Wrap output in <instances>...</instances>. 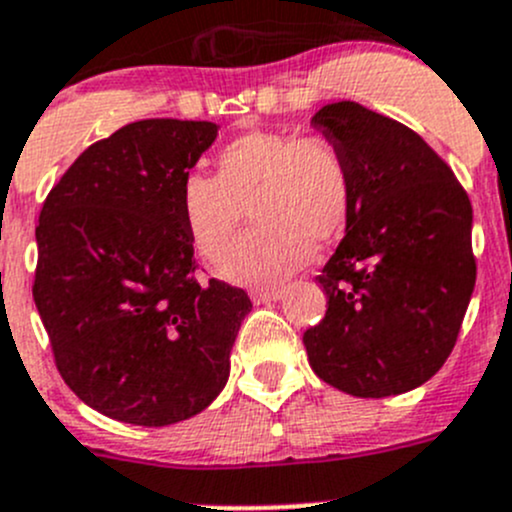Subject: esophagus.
I'll return each instance as SVG.
<instances>
[{"label": "esophagus", "instance_id": "obj_1", "mask_svg": "<svg viewBox=\"0 0 512 512\" xmlns=\"http://www.w3.org/2000/svg\"><path fill=\"white\" fill-rule=\"evenodd\" d=\"M282 294H285V289L282 287L255 289V292H252V299H255L257 304H265V302H277V299H282Z\"/></svg>", "mask_w": 512, "mask_h": 512}]
</instances>
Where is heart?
Here are the masks:
<instances>
[{"label":"heart","mask_w":512,"mask_h":512,"mask_svg":"<svg viewBox=\"0 0 512 512\" xmlns=\"http://www.w3.org/2000/svg\"><path fill=\"white\" fill-rule=\"evenodd\" d=\"M180 205L205 257L223 252L250 208L257 225L227 247L220 272L247 285H275L309 260L312 242L342 235L354 178L332 138L250 131L220 151L218 175L190 173L183 180Z\"/></svg>","instance_id":"b5f03b06"}]
</instances>
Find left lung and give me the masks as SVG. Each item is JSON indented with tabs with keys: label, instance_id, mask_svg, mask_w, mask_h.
Segmentation results:
<instances>
[{
	"label": "left lung",
	"instance_id": "1",
	"mask_svg": "<svg viewBox=\"0 0 512 512\" xmlns=\"http://www.w3.org/2000/svg\"><path fill=\"white\" fill-rule=\"evenodd\" d=\"M354 178L347 235L319 287L327 314L304 332L309 366L359 399L404 394L456 347L473 287V210L448 163L404 123L356 101L312 118Z\"/></svg>",
	"mask_w": 512,
	"mask_h": 512
}]
</instances>
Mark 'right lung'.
Listing matches in <instances>:
<instances>
[{
    "label": "right lung",
    "mask_w": 512,
    "mask_h": 512,
    "mask_svg": "<svg viewBox=\"0 0 512 512\" xmlns=\"http://www.w3.org/2000/svg\"><path fill=\"white\" fill-rule=\"evenodd\" d=\"M210 121L148 118L91 143L36 225L34 302L54 364L98 414L168 426L223 391L252 309L242 287L198 280L180 188L213 146Z\"/></svg>",
    "instance_id": "right-lung-1"
}]
</instances>
